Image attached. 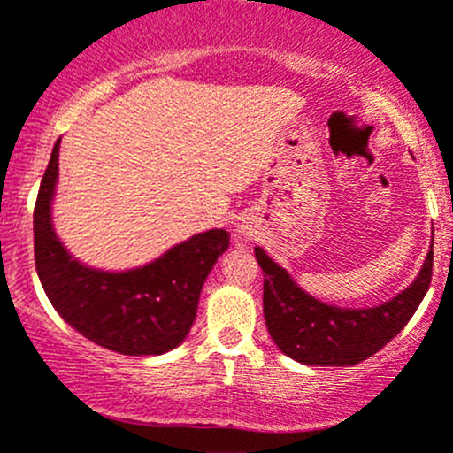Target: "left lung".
I'll use <instances>...</instances> for the list:
<instances>
[{
	"label": "left lung",
	"mask_w": 453,
	"mask_h": 453,
	"mask_svg": "<svg viewBox=\"0 0 453 453\" xmlns=\"http://www.w3.org/2000/svg\"><path fill=\"white\" fill-rule=\"evenodd\" d=\"M256 260L265 273V320L283 355L305 365H355L376 355L404 329L424 301L432 280L434 251L406 290L379 307L342 310L303 292L286 268L273 262L260 247Z\"/></svg>",
	"instance_id": "1"
}]
</instances>
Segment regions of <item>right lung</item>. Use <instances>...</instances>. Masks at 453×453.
<instances>
[{"instance_id":"obj_1","label":"right lung","mask_w":453,"mask_h":453,"mask_svg":"<svg viewBox=\"0 0 453 453\" xmlns=\"http://www.w3.org/2000/svg\"><path fill=\"white\" fill-rule=\"evenodd\" d=\"M58 157L59 139L34 206V260L51 305L74 331L107 350L142 357L176 348L196 320L203 281L230 245V234H196L150 265L124 273L79 265L51 226Z\"/></svg>"}]
</instances>
